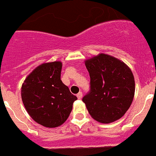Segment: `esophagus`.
<instances>
[{
    "label": "esophagus",
    "instance_id": "34e87169",
    "mask_svg": "<svg viewBox=\"0 0 156 156\" xmlns=\"http://www.w3.org/2000/svg\"><path fill=\"white\" fill-rule=\"evenodd\" d=\"M77 97H78V99H81V98H82V92H79V93L77 94Z\"/></svg>",
    "mask_w": 156,
    "mask_h": 156
}]
</instances>
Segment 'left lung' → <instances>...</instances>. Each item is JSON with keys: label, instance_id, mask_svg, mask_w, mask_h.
<instances>
[{"label": "left lung", "instance_id": "1", "mask_svg": "<svg viewBox=\"0 0 156 156\" xmlns=\"http://www.w3.org/2000/svg\"><path fill=\"white\" fill-rule=\"evenodd\" d=\"M85 65L90 74V90L82 101L91 117L102 123L119 119L135 95L131 69L119 59L104 54L87 59Z\"/></svg>", "mask_w": 156, "mask_h": 156}]
</instances>
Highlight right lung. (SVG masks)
Masks as SVG:
<instances>
[{"label":"right lung","mask_w":156,"mask_h":156,"mask_svg":"<svg viewBox=\"0 0 156 156\" xmlns=\"http://www.w3.org/2000/svg\"><path fill=\"white\" fill-rule=\"evenodd\" d=\"M62 63H43L24 81L21 98L30 117L45 127L61 126L68 119L77 97L61 80Z\"/></svg>","instance_id":"add662e5"}]
</instances>
